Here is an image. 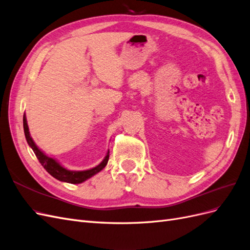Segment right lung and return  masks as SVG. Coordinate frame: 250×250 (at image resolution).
Segmentation results:
<instances>
[{"instance_id": "right-lung-1", "label": "right lung", "mask_w": 250, "mask_h": 250, "mask_svg": "<svg viewBox=\"0 0 250 250\" xmlns=\"http://www.w3.org/2000/svg\"><path fill=\"white\" fill-rule=\"evenodd\" d=\"M22 124H24V132H25V137L27 140V143L29 144V146L32 148L33 152L35 153L37 160L40 161L42 167L46 169L48 173H50L53 177H55L56 179L60 181H64V183H69V184H81L83 181H85L86 179L90 178L94 176L95 174L98 172H100L102 169H104L105 166L107 165L108 158H109V150L105 156L104 160L97 166V167L85 170V171H70L63 168L62 165H60L58 162H56L54 158L49 157L46 154H44L42 151H41L35 145V143L33 142L32 138L30 137V132H29V128L27 124V119L26 116L24 115V118H22Z\"/></svg>"}]
</instances>
